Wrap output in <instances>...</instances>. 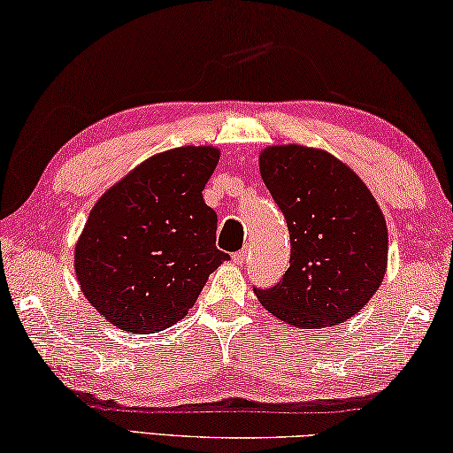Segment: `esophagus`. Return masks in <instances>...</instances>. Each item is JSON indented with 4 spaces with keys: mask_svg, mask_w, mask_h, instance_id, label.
Segmentation results:
<instances>
[{
    "mask_svg": "<svg viewBox=\"0 0 453 453\" xmlns=\"http://www.w3.org/2000/svg\"><path fill=\"white\" fill-rule=\"evenodd\" d=\"M247 258H249V249H242V250H239V253L233 255V261L236 265H244L247 263Z\"/></svg>",
    "mask_w": 453,
    "mask_h": 453,
    "instance_id": "34e87169",
    "label": "esophagus"
}]
</instances>
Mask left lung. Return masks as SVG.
<instances>
[{
    "label": "left lung",
    "mask_w": 453,
    "mask_h": 453,
    "mask_svg": "<svg viewBox=\"0 0 453 453\" xmlns=\"http://www.w3.org/2000/svg\"><path fill=\"white\" fill-rule=\"evenodd\" d=\"M261 176L287 220L288 269L257 288L266 311L296 329L343 323L372 299L388 266V226L361 178L331 154L271 146Z\"/></svg>",
    "instance_id": "1"
}]
</instances>
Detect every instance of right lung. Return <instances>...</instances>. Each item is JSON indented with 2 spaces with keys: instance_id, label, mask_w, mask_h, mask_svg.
<instances>
[{
  "instance_id": "right-lung-1",
  "label": "right lung",
  "mask_w": 453,
  "mask_h": 453,
  "mask_svg": "<svg viewBox=\"0 0 453 453\" xmlns=\"http://www.w3.org/2000/svg\"><path fill=\"white\" fill-rule=\"evenodd\" d=\"M212 146L157 154L104 195L76 244V275L92 307L124 331L148 335L188 313L226 253L203 190Z\"/></svg>"
}]
</instances>
